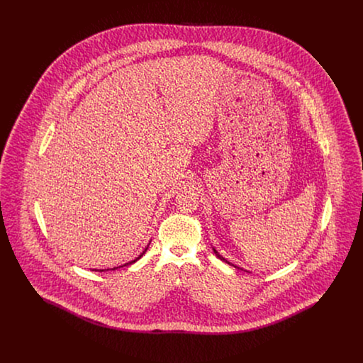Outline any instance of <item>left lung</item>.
<instances>
[{"label": "left lung", "mask_w": 363, "mask_h": 363, "mask_svg": "<svg viewBox=\"0 0 363 363\" xmlns=\"http://www.w3.org/2000/svg\"><path fill=\"white\" fill-rule=\"evenodd\" d=\"M213 253H215V255H216V257H219V259H223V261H225V262H227V264H230V265H233V267H235V265H234V264H231V262H228V261H227V259H225V257H223V256H220V255H219V253H218V250H216V249H213ZM235 268H238V269H242V268H240V267H235Z\"/></svg>", "instance_id": "left-lung-1"}]
</instances>
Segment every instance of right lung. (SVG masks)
Here are the masks:
<instances>
[{
	"instance_id": "right-lung-1",
	"label": "right lung",
	"mask_w": 363,
	"mask_h": 363,
	"mask_svg": "<svg viewBox=\"0 0 363 363\" xmlns=\"http://www.w3.org/2000/svg\"><path fill=\"white\" fill-rule=\"evenodd\" d=\"M148 246H150V243H148V245H147V247H145V249H144V250H143V253H141V255H140V256H138V257H136V259H132V261H129V262H126V264H123V265H121V267H126V265H130V264H133V262H136V261H138V259H141V257H143V255H144V253H145V252H147V249H148ZM121 267H114V268H113V271H114V269H117V268H121ZM92 271H99V272H104V271H108V269H92Z\"/></svg>"
}]
</instances>
